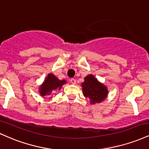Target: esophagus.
Here are the masks:
<instances>
[{"label": "esophagus", "instance_id": "esophagus-1", "mask_svg": "<svg viewBox=\"0 0 149 149\" xmlns=\"http://www.w3.org/2000/svg\"><path fill=\"white\" fill-rule=\"evenodd\" d=\"M70 82H71V83L72 84V85H75V84L76 83V80H75V79H73V78H71V79L70 80Z\"/></svg>", "mask_w": 149, "mask_h": 149}]
</instances>
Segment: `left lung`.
I'll return each instance as SVG.
<instances>
[{
    "mask_svg": "<svg viewBox=\"0 0 149 149\" xmlns=\"http://www.w3.org/2000/svg\"><path fill=\"white\" fill-rule=\"evenodd\" d=\"M85 80L82 82V93L85 97L89 98L90 103L94 105L104 101L108 95L107 87L99 82L94 75L89 74L85 77Z\"/></svg>",
    "mask_w": 149,
    "mask_h": 149,
    "instance_id": "left-lung-1",
    "label": "left lung"
}]
</instances>
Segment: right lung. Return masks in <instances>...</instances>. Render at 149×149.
Listing matches in <instances>:
<instances>
[{
    "label": "right lung",
    "instance_id": "right-lung-1",
    "mask_svg": "<svg viewBox=\"0 0 149 149\" xmlns=\"http://www.w3.org/2000/svg\"><path fill=\"white\" fill-rule=\"evenodd\" d=\"M66 83V80H59L53 73H48L42 85L39 86V93L41 96H51L54 91H60L62 86ZM49 99H51V98H49Z\"/></svg>",
    "mask_w": 149,
    "mask_h": 149
}]
</instances>
